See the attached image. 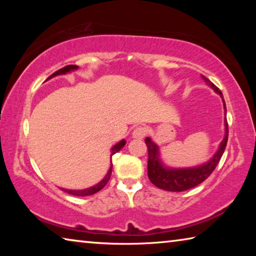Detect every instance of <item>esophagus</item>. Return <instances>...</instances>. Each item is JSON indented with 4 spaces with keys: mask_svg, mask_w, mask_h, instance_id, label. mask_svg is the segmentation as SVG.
<instances>
[{
    "mask_svg": "<svg viewBox=\"0 0 256 256\" xmlns=\"http://www.w3.org/2000/svg\"><path fill=\"white\" fill-rule=\"evenodd\" d=\"M146 128L144 126H138L136 128L133 130L132 132V138H136V140H142L146 136Z\"/></svg>",
    "mask_w": 256,
    "mask_h": 256,
    "instance_id": "esophagus-1",
    "label": "esophagus"
}]
</instances>
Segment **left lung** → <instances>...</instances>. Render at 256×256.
Here are the masks:
<instances>
[{"label": "left lung", "instance_id": "obj_1", "mask_svg": "<svg viewBox=\"0 0 256 256\" xmlns=\"http://www.w3.org/2000/svg\"><path fill=\"white\" fill-rule=\"evenodd\" d=\"M202 79L204 80L206 84L211 86L214 92L220 94L222 98L224 115H226V104L224 100L222 92L212 84V82L206 79L204 76H202ZM228 141V123L224 118V136L222 141L220 142V146L216 152L214 154L210 160L206 162L200 164L196 167L190 168H170L166 167L160 159L159 146L151 140V138H146V144L148 146V177L151 183L157 186V188L170 190V192H183V190L196 188V185L201 184L203 180H206L208 177L211 175V172L214 170L216 164L222 159V156L226 149Z\"/></svg>", "mask_w": 256, "mask_h": 256}]
</instances>
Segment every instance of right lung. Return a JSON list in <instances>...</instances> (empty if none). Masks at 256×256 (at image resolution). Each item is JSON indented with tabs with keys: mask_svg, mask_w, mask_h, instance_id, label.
I'll return each instance as SVG.
<instances>
[{
	"mask_svg": "<svg viewBox=\"0 0 256 256\" xmlns=\"http://www.w3.org/2000/svg\"><path fill=\"white\" fill-rule=\"evenodd\" d=\"M78 68H79V66H64L63 68H60V70H58V71H56L55 73H53V74H52L50 78H47V80H50V79H52V78H54V76H56L66 74V73H70V72H72V71H76V70H78ZM125 144H126V141H125V140H120V141L118 142V144H116L114 146H112V148L110 157H112V156L114 154L118 152V151H120V149H122L123 146H125ZM112 164L110 162V170H108L106 176L104 177V178H102L100 182H99L98 184L92 186V188H84V190H68V188H62V190H64V192H66V193H68V194H72V196H92V194L97 193L98 190H100L104 188V186H105V185L108 183V180H110V175H112Z\"/></svg>",
	"mask_w": 256,
	"mask_h": 256,
	"instance_id": "obj_1",
	"label": "right lung"
}]
</instances>
